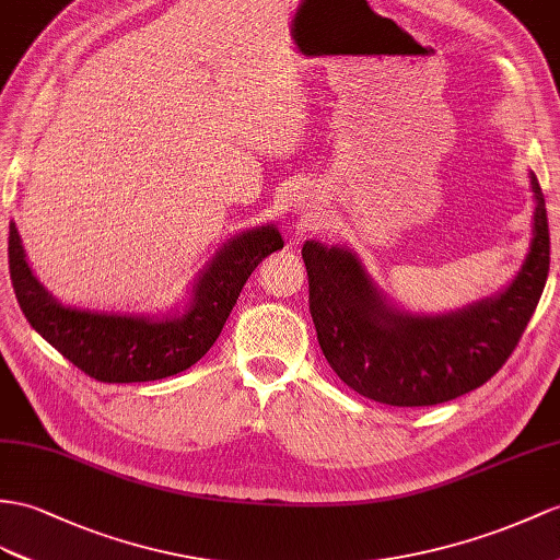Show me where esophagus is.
<instances>
[{"label":"esophagus","mask_w":560,"mask_h":560,"mask_svg":"<svg viewBox=\"0 0 560 560\" xmlns=\"http://www.w3.org/2000/svg\"><path fill=\"white\" fill-rule=\"evenodd\" d=\"M296 201H299L296 207L302 209V211H306V213H313V211L318 209V199H316V197H311V195H302V197H299Z\"/></svg>","instance_id":"1"}]
</instances>
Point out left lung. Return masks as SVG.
<instances>
[{
  "label": "left lung",
  "instance_id": "obj_1",
  "mask_svg": "<svg viewBox=\"0 0 560 560\" xmlns=\"http://www.w3.org/2000/svg\"><path fill=\"white\" fill-rule=\"evenodd\" d=\"M529 249L494 296L446 313H413L377 288L361 256L306 240L308 308L318 345L337 377L389 406H434L485 385L513 353L549 276V221L529 171Z\"/></svg>",
  "mask_w": 560,
  "mask_h": 560
}]
</instances>
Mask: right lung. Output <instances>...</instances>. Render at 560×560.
Masks as SVG:
<instances>
[{
  "label": "right lung",
  "instance_id": "add662e5",
  "mask_svg": "<svg viewBox=\"0 0 560 560\" xmlns=\"http://www.w3.org/2000/svg\"><path fill=\"white\" fill-rule=\"evenodd\" d=\"M282 244L272 223L242 230L189 282L183 308L166 313L94 311L59 302L33 272L13 221L9 272L25 318L61 357L100 383H152L187 371L213 347L244 282Z\"/></svg>",
  "mask_w": 560,
  "mask_h": 560
}]
</instances>
